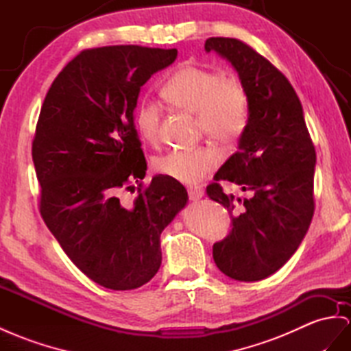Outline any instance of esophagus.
<instances>
[{
  "label": "esophagus",
  "instance_id": "34e87169",
  "mask_svg": "<svg viewBox=\"0 0 351 351\" xmlns=\"http://www.w3.org/2000/svg\"><path fill=\"white\" fill-rule=\"evenodd\" d=\"M204 195V191L202 186H190L188 188V197H190V200H199Z\"/></svg>",
  "mask_w": 351,
  "mask_h": 351
}]
</instances>
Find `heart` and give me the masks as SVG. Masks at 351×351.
<instances>
[{"instance_id": "obj_1", "label": "heart", "mask_w": 351, "mask_h": 351, "mask_svg": "<svg viewBox=\"0 0 351 351\" xmlns=\"http://www.w3.org/2000/svg\"><path fill=\"white\" fill-rule=\"evenodd\" d=\"M161 96L176 110L195 112L199 130L226 147L236 145L247 129L250 105L246 87L239 78L222 75L217 69L179 65L161 86ZM161 115L160 105L151 101L139 102L134 110V128L152 145L160 141ZM219 161L217 148L206 143L169 151L154 160V169L175 181L194 184L212 172Z\"/></svg>"}]
</instances>
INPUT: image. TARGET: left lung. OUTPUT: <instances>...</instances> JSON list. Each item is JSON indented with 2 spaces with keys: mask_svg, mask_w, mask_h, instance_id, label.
Wrapping results in <instances>:
<instances>
[{
  "mask_svg": "<svg viewBox=\"0 0 351 351\" xmlns=\"http://www.w3.org/2000/svg\"><path fill=\"white\" fill-rule=\"evenodd\" d=\"M204 49L231 62L250 105L239 151L206 188L231 215V231L213 245V259L234 280H263L289 261L310 227L316 149L298 95L271 62L237 38L212 37ZM221 182L236 183L251 197L226 195Z\"/></svg>",
  "mask_w": 351,
  "mask_h": 351,
  "instance_id": "left-lung-1",
  "label": "left lung"
}]
</instances>
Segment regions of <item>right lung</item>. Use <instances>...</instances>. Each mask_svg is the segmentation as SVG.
Returning a JSON list of instances; mask_svg holds the SVG:
<instances>
[{
  "mask_svg": "<svg viewBox=\"0 0 351 351\" xmlns=\"http://www.w3.org/2000/svg\"><path fill=\"white\" fill-rule=\"evenodd\" d=\"M176 56L133 44L83 50L51 83L35 129L41 217L80 271L112 291L156 276L161 231L188 200L172 178L141 182L147 161L133 121L141 87Z\"/></svg>",
  "mask_w": 351,
  "mask_h": 351,
  "instance_id": "obj_1",
  "label": "right lung"
}]
</instances>
